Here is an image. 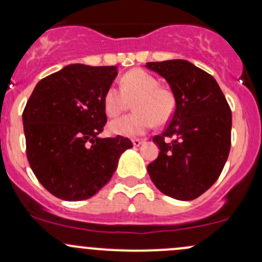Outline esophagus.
Wrapping results in <instances>:
<instances>
[{
	"label": "esophagus",
	"instance_id": "34e87169",
	"mask_svg": "<svg viewBox=\"0 0 262 262\" xmlns=\"http://www.w3.org/2000/svg\"><path fill=\"white\" fill-rule=\"evenodd\" d=\"M146 142V139H133V146L134 147H139L141 144H143Z\"/></svg>",
	"mask_w": 262,
	"mask_h": 262
}]
</instances>
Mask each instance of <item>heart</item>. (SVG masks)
Wrapping results in <instances>:
<instances>
[{
	"instance_id": "1",
	"label": "heart",
	"mask_w": 262,
	"mask_h": 262,
	"mask_svg": "<svg viewBox=\"0 0 262 262\" xmlns=\"http://www.w3.org/2000/svg\"><path fill=\"white\" fill-rule=\"evenodd\" d=\"M129 101L136 113L123 116L109 124V130L115 136L138 137L144 134L153 124L167 123L176 107V97L170 89L160 86V81L147 71L132 70L121 78V89L110 86L104 95V109L107 116L120 115Z\"/></svg>"
}]
</instances>
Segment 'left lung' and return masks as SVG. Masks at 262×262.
<instances>
[{
	"instance_id": "left-lung-1",
	"label": "left lung",
	"mask_w": 262,
	"mask_h": 262,
	"mask_svg": "<svg viewBox=\"0 0 262 262\" xmlns=\"http://www.w3.org/2000/svg\"><path fill=\"white\" fill-rule=\"evenodd\" d=\"M167 81L176 97L172 118L153 142L158 157L147 166L155 186L167 196L192 200L223 170L231 148L232 113L213 76L184 59L146 63ZM173 138L172 142H166Z\"/></svg>"
}]
</instances>
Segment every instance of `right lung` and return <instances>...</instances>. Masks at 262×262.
Listing matches in <instances>:
<instances>
[{
	"label": "right lung",
	"instance_id": "obj_1",
	"mask_svg": "<svg viewBox=\"0 0 262 262\" xmlns=\"http://www.w3.org/2000/svg\"><path fill=\"white\" fill-rule=\"evenodd\" d=\"M114 66L70 64L36 83L23 113L26 155L39 182L67 202L89 199L112 180L128 138H101L104 95Z\"/></svg>",
	"mask_w": 262,
	"mask_h": 262
}]
</instances>
